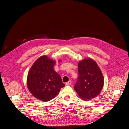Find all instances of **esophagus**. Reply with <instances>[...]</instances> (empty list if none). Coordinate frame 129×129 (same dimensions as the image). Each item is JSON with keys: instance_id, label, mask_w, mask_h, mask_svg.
<instances>
[{"instance_id": "esophagus-1", "label": "esophagus", "mask_w": 129, "mask_h": 129, "mask_svg": "<svg viewBox=\"0 0 129 129\" xmlns=\"http://www.w3.org/2000/svg\"><path fill=\"white\" fill-rule=\"evenodd\" d=\"M71 84H72L71 80H69L68 82H66V83H65V84H66V85H71Z\"/></svg>"}]
</instances>
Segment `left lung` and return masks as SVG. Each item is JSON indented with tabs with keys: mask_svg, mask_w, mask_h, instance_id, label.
I'll list each match as a JSON object with an SVG mask.
<instances>
[{
	"mask_svg": "<svg viewBox=\"0 0 129 129\" xmlns=\"http://www.w3.org/2000/svg\"><path fill=\"white\" fill-rule=\"evenodd\" d=\"M78 77L74 89L82 99L89 100L98 96L102 90L104 79L97 63L90 58L78 64Z\"/></svg>",
	"mask_w": 129,
	"mask_h": 129,
	"instance_id": "obj_1",
	"label": "left lung"
}]
</instances>
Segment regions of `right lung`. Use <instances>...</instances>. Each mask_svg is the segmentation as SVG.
Segmentation results:
<instances>
[{"label": "right lung", "instance_id": "1", "mask_svg": "<svg viewBox=\"0 0 129 129\" xmlns=\"http://www.w3.org/2000/svg\"><path fill=\"white\" fill-rule=\"evenodd\" d=\"M55 62L46 56L38 58L28 73L27 85L36 98L48 101L65 86L60 75L54 70Z\"/></svg>", "mask_w": 129, "mask_h": 129}]
</instances>
